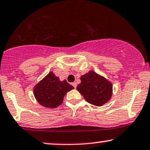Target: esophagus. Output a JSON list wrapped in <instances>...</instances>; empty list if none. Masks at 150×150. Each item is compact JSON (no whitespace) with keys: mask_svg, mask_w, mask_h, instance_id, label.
<instances>
[{"mask_svg":"<svg viewBox=\"0 0 150 150\" xmlns=\"http://www.w3.org/2000/svg\"><path fill=\"white\" fill-rule=\"evenodd\" d=\"M72 84H73V86H74V88H76L77 87V83L76 82H73Z\"/></svg>","mask_w":150,"mask_h":150,"instance_id":"34e87169","label":"esophagus"}]
</instances>
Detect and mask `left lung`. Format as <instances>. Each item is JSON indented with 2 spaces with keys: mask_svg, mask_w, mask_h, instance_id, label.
Masks as SVG:
<instances>
[{
  "mask_svg": "<svg viewBox=\"0 0 150 150\" xmlns=\"http://www.w3.org/2000/svg\"><path fill=\"white\" fill-rule=\"evenodd\" d=\"M80 80L77 90L89 103L102 106L111 99L112 84L105 77L93 70H89L80 77Z\"/></svg>",
  "mask_w": 150,
  "mask_h": 150,
  "instance_id": "1",
  "label": "left lung"
}]
</instances>
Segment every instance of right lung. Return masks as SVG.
Listing matches in <instances>:
<instances>
[{"instance_id":"obj_1","label":"right lung","mask_w":150,"mask_h":150,"mask_svg":"<svg viewBox=\"0 0 150 150\" xmlns=\"http://www.w3.org/2000/svg\"><path fill=\"white\" fill-rule=\"evenodd\" d=\"M74 87L66 80L61 81L52 71L33 87V94L37 101L45 108H55L63 103L65 95Z\"/></svg>"}]
</instances>
